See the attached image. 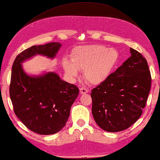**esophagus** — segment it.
<instances>
[{"instance_id": "obj_1", "label": "esophagus", "mask_w": 160, "mask_h": 160, "mask_svg": "<svg viewBox=\"0 0 160 160\" xmlns=\"http://www.w3.org/2000/svg\"><path fill=\"white\" fill-rule=\"evenodd\" d=\"M88 92V90L86 88H85V87H81V88H80V93H81V94H86Z\"/></svg>"}]
</instances>
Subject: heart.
Segmentation results:
<instances>
[{"label": "heart", "mask_w": 160, "mask_h": 160, "mask_svg": "<svg viewBox=\"0 0 160 160\" xmlns=\"http://www.w3.org/2000/svg\"><path fill=\"white\" fill-rule=\"evenodd\" d=\"M72 62H63L66 74L78 75V70L84 72V77L92 84H99L111 74L119 61V53L114 48L102 45H90L76 48L72 55Z\"/></svg>", "instance_id": "b5f03b06"}]
</instances>
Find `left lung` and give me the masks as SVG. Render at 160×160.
<instances>
[{"instance_id": "8db88e82", "label": "left lung", "mask_w": 160, "mask_h": 160, "mask_svg": "<svg viewBox=\"0 0 160 160\" xmlns=\"http://www.w3.org/2000/svg\"><path fill=\"white\" fill-rule=\"evenodd\" d=\"M130 52V58L90 94L95 122L108 132L133 125L142 113L150 92L151 76L147 60L133 48Z\"/></svg>"}]
</instances>
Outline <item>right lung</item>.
I'll return each instance as SVG.
<instances>
[{"label": "right lung", "instance_id": "1", "mask_svg": "<svg viewBox=\"0 0 160 160\" xmlns=\"http://www.w3.org/2000/svg\"><path fill=\"white\" fill-rule=\"evenodd\" d=\"M61 46L59 42L33 46L18 55L12 66L9 95L14 113L28 129L41 135L54 134L65 126L79 90L54 72L27 75L21 63L38 54L53 58Z\"/></svg>", "mask_w": 160, "mask_h": 160}]
</instances>
